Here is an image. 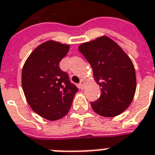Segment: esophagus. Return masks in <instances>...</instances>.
<instances>
[{
  "label": "esophagus",
  "mask_w": 155,
  "mask_h": 155,
  "mask_svg": "<svg viewBox=\"0 0 155 155\" xmlns=\"http://www.w3.org/2000/svg\"><path fill=\"white\" fill-rule=\"evenodd\" d=\"M79 85H80V88H81V89H84V85H85V82H84V80H81Z\"/></svg>",
  "instance_id": "esophagus-1"
}]
</instances>
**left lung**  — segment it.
Wrapping results in <instances>:
<instances>
[{
    "label": "left lung",
    "instance_id": "obj_1",
    "mask_svg": "<svg viewBox=\"0 0 155 155\" xmlns=\"http://www.w3.org/2000/svg\"><path fill=\"white\" fill-rule=\"evenodd\" d=\"M79 51L91 64L94 81L101 87L100 98L91 102L92 109L104 117L120 114L130 106L136 90L130 58L108 36L83 43Z\"/></svg>",
    "mask_w": 155,
    "mask_h": 155
}]
</instances>
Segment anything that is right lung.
<instances>
[{"label":"right lung","mask_w":155,"mask_h":155,"mask_svg":"<svg viewBox=\"0 0 155 155\" xmlns=\"http://www.w3.org/2000/svg\"><path fill=\"white\" fill-rule=\"evenodd\" d=\"M69 49V45L56 41L44 42L32 51L22 69L26 101L36 114L51 121L67 114L78 91L67 73L60 68V61Z\"/></svg>","instance_id":"obj_1"}]
</instances>
